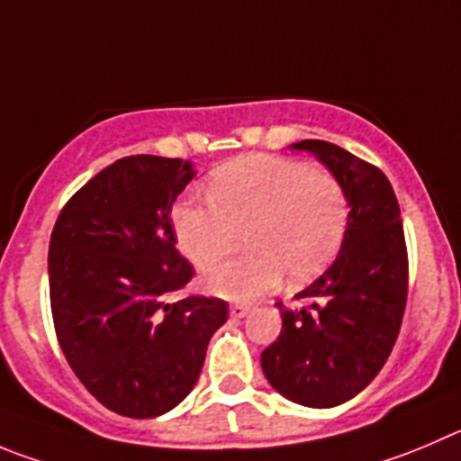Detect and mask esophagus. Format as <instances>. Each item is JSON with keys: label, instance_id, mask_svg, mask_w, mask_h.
Segmentation results:
<instances>
[{"label": "esophagus", "instance_id": "esophagus-1", "mask_svg": "<svg viewBox=\"0 0 461 461\" xmlns=\"http://www.w3.org/2000/svg\"><path fill=\"white\" fill-rule=\"evenodd\" d=\"M248 313H250V304L236 303V304H231V307H230V316L231 318H243V316H248Z\"/></svg>", "mask_w": 461, "mask_h": 461}]
</instances>
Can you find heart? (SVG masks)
<instances>
[{
    "label": "heart",
    "mask_w": 461,
    "mask_h": 461,
    "mask_svg": "<svg viewBox=\"0 0 461 461\" xmlns=\"http://www.w3.org/2000/svg\"><path fill=\"white\" fill-rule=\"evenodd\" d=\"M348 195L332 172L284 157H245L218 167L209 202H182L172 213L179 250L200 270L234 250L248 230V255L204 277L211 294L252 300L286 275L303 284L321 275L341 250Z\"/></svg>",
    "instance_id": "b5f03b06"
}]
</instances>
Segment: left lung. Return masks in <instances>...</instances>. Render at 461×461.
I'll use <instances>...</instances> for the list:
<instances>
[{"instance_id": "obj_1", "label": "left lung", "mask_w": 461, "mask_h": 461, "mask_svg": "<svg viewBox=\"0 0 461 461\" xmlns=\"http://www.w3.org/2000/svg\"><path fill=\"white\" fill-rule=\"evenodd\" d=\"M348 195L341 252L282 312L277 341L261 352L275 391L304 407H337L366 389L389 359L407 304V245L400 206L380 167L328 140H300Z\"/></svg>"}]
</instances>
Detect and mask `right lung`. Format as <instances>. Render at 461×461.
Instances as JSON below:
<instances>
[{
    "label": "right lung",
    "mask_w": 461,
    "mask_h": 461,
    "mask_svg": "<svg viewBox=\"0 0 461 461\" xmlns=\"http://www.w3.org/2000/svg\"><path fill=\"white\" fill-rule=\"evenodd\" d=\"M195 170L136 154L68 200L50 239V303L68 364L106 410L152 419L193 391L225 300L170 303L195 270L175 248L170 211Z\"/></svg>",
    "instance_id": "right-lung-1"
}]
</instances>
